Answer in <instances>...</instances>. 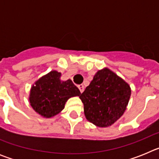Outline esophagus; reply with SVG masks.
Listing matches in <instances>:
<instances>
[{"label": "esophagus", "mask_w": 159, "mask_h": 159, "mask_svg": "<svg viewBox=\"0 0 159 159\" xmlns=\"http://www.w3.org/2000/svg\"><path fill=\"white\" fill-rule=\"evenodd\" d=\"M78 88H79V89H80V91L81 93H82V92L84 91V85H83V84H80V85H79Z\"/></svg>", "instance_id": "1"}]
</instances>
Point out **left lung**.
<instances>
[{
	"label": "left lung",
	"instance_id": "obj_1",
	"mask_svg": "<svg viewBox=\"0 0 159 159\" xmlns=\"http://www.w3.org/2000/svg\"><path fill=\"white\" fill-rule=\"evenodd\" d=\"M131 90L127 82L105 67L94 75L80 99L84 103L85 117L99 127L116 123L127 109Z\"/></svg>",
	"mask_w": 159,
	"mask_h": 159
}]
</instances>
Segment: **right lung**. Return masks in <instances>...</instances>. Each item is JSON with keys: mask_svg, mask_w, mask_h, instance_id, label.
I'll return each mask as SVG.
<instances>
[{"mask_svg": "<svg viewBox=\"0 0 159 159\" xmlns=\"http://www.w3.org/2000/svg\"><path fill=\"white\" fill-rule=\"evenodd\" d=\"M60 76V72L51 71L36 81L31 88L30 105L43 117H53L64 109L67 99L80 95L71 80L62 81Z\"/></svg>", "mask_w": 159, "mask_h": 159, "instance_id": "add662e5", "label": "right lung"}]
</instances>
